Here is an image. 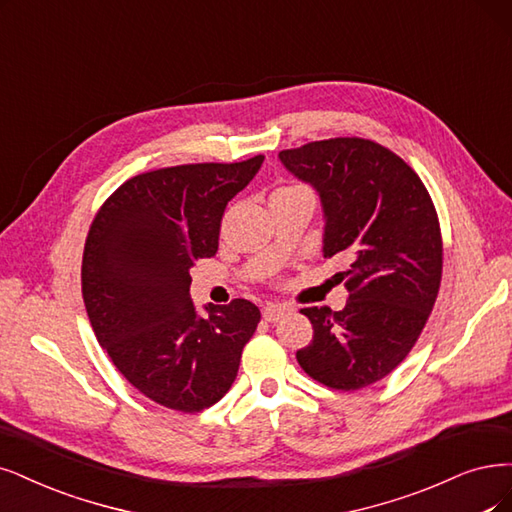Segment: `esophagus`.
<instances>
[{"label": "esophagus", "instance_id": "obj_1", "mask_svg": "<svg viewBox=\"0 0 512 512\" xmlns=\"http://www.w3.org/2000/svg\"><path fill=\"white\" fill-rule=\"evenodd\" d=\"M287 312H291V308L287 304H266L261 310L263 318H266L268 323H278V320L285 316Z\"/></svg>", "mask_w": 512, "mask_h": 512}]
</instances>
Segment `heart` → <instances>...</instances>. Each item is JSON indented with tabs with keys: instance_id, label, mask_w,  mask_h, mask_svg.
<instances>
[{
	"instance_id": "obj_1",
	"label": "heart",
	"mask_w": 512,
	"mask_h": 512,
	"mask_svg": "<svg viewBox=\"0 0 512 512\" xmlns=\"http://www.w3.org/2000/svg\"><path fill=\"white\" fill-rule=\"evenodd\" d=\"M287 189H299V187H285V189H278V192H287Z\"/></svg>"
}]
</instances>
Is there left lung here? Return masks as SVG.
I'll return each instance as SVG.
<instances>
[{"mask_svg": "<svg viewBox=\"0 0 512 512\" xmlns=\"http://www.w3.org/2000/svg\"><path fill=\"white\" fill-rule=\"evenodd\" d=\"M323 208V255L350 257L344 310L304 308L314 339L297 361L316 382L358 390L401 365L426 325L443 272L437 211L420 177L367 139L314 141L278 154Z\"/></svg>", "mask_w": 512, "mask_h": 512, "instance_id": "8db88e82", "label": "left lung"}]
</instances>
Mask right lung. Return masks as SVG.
Wrapping results in <instances>:
<instances>
[{"instance_id": "obj_1", "label": "right lung", "mask_w": 512, "mask_h": 512, "mask_svg": "<svg viewBox=\"0 0 512 512\" xmlns=\"http://www.w3.org/2000/svg\"><path fill=\"white\" fill-rule=\"evenodd\" d=\"M263 162L185 164L128 179L94 217L82 295L94 335L147 399L202 411L232 388L261 312L246 299L194 306L189 270L217 253L227 202Z\"/></svg>"}]
</instances>
